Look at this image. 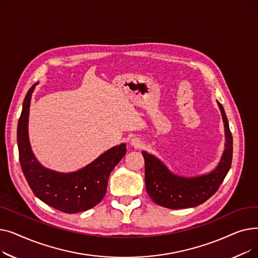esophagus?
<instances>
[{
    "label": "esophagus",
    "mask_w": 258,
    "mask_h": 258,
    "mask_svg": "<svg viewBox=\"0 0 258 258\" xmlns=\"http://www.w3.org/2000/svg\"><path fill=\"white\" fill-rule=\"evenodd\" d=\"M131 144H132L134 147L139 148V147H141V145H142V142H141L139 139H137V138H134V139H132V141H131Z\"/></svg>",
    "instance_id": "34e87169"
}]
</instances>
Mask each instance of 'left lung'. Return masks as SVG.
I'll return each mask as SVG.
<instances>
[{
	"mask_svg": "<svg viewBox=\"0 0 258 258\" xmlns=\"http://www.w3.org/2000/svg\"><path fill=\"white\" fill-rule=\"evenodd\" d=\"M225 126V151L214 170L195 178L175 175L155 156L142 152L145 162L146 191L157 205L169 209L196 207L211 198L231 167L233 139L223 105L218 101Z\"/></svg>",
	"mask_w": 258,
	"mask_h": 258,
	"instance_id": "8db88e82",
	"label": "left lung"
}]
</instances>
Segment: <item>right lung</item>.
Instances as JSON below:
<instances>
[{"instance_id": "add662e5", "label": "right lung", "mask_w": 258, "mask_h": 258, "mask_svg": "<svg viewBox=\"0 0 258 258\" xmlns=\"http://www.w3.org/2000/svg\"><path fill=\"white\" fill-rule=\"evenodd\" d=\"M36 85L26 95L18 123V147L23 173L33 194L54 209L66 213L91 209L105 196L108 177L126 154V145L122 143L114 146L86 167L70 173L40 165L32 153L28 136L30 100Z\"/></svg>"}]
</instances>
